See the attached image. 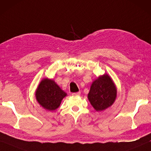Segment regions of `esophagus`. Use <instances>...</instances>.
<instances>
[{"mask_svg":"<svg viewBox=\"0 0 151 151\" xmlns=\"http://www.w3.org/2000/svg\"><path fill=\"white\" fill-rule=\"evenodd\" d=\"M73 95V96H80L81 94V92H75V93H73L72 94Z\"/></svg>","mask_w":151,"mask_h":151,"instance_id":"1","label":"esophagus"}]
</instances>
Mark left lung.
<instances>
[{
  "mask_svg": "<svg viewBox=\"0 0 151 151\" xmlns=\"http://www.w3.org/2000/svg\"><path fill=\"white\" fill-rule=\"evenodd\" d=\"M117 97V88L107 74L101 75L92 82L88 94L90 104L96 111L105 110L113 105Z\"/></svg>",
  "mask_w": 151,
  "mask_h": 151,
  "instance_id": "1",
  "label": "left lung"
}]
</instances>
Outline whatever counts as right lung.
<instances>
[{
	"label": "right lung",
	"mask_w": 151,
	"mask_h": 151,
	"mask_svg": "<svg viewBox=\"0 0 151 151\" xmlns=\"http://www.w3.org/2000/svg\"><path fill=\"white\" fill-rule=\"evenodd\" d=\"M67 96L54 80L43 78L35 90L36 101L44 109L55 111L61 105L63 98Z\"/></svg>",
	"instance_id": "obj_1"
}]
</instances>
